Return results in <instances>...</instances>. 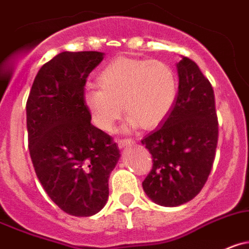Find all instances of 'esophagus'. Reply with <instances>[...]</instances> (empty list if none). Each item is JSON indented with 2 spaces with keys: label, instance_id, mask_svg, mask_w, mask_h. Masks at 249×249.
Here are the masks:
<instances>
[{
  "label": "esophagus",
  "instance_id": "34e87169",
  "mask_svg": "<svg viewBox=\"0 0 249 249\" xmlns=\"http://www.w3.org/2000/svg\"><path fill=\"white\" fill-rule=\"evenodd\" d=\"M116 142H117V144L120 148H124V146H127V145H129L131 143H133V141H132L131 138H118V139H116Z\"/></svg>",
  "mask_w": 249,
  "mask_h": 249
}]
</instances>
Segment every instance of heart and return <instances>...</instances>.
Here are the masks:
<instances>
[{"mask_svg": "<svg viewBox=\"0 0 249 249\" xmlns=\"http://www.w3.org/2000/svg\"><path fill=\"white\" fill-rule=\"evenodd\" d=\"M98 87L85 93L84 101L98 128L111 131L124 110L129 126L150 129L162 122L177 96L174 71L160 61L118 57L98 77Z\"/></svg>", "mask_w": 249, "mask_h": 249, "instance_id": "heart-1", "label": "heart"}]
</instances>
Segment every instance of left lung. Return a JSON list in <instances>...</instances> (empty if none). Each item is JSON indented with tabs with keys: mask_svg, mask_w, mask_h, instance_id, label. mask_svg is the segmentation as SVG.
<instances>
[{
	"mask_svg": "<svg viewBox=\"0 0 249 249\" xmlns=\"http://www.w3.org/2000/svg\"><path fill=\"white\" fill-rule=\"evenodd\" d=\"M178 94L161 126L143 138L153 167L143 189L154 203L178 207L204 187L219 138L215 95L194 61L181 56Z\"/></svg>",
	"mask_w": 249,
	"mask_h": 249,
	"instance_id": "obj_1",
	"label": "left lung"
}]
</instances>
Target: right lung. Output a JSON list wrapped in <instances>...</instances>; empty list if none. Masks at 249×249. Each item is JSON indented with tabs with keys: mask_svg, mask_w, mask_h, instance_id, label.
<instances>
[{
	"mask_svg": "<svg viewBox=\"0 0 249 249\" xmlns=\"http://www.w3.org/2000/svg\"><path fill=\"white\" fill-rule=\"evenodd\" d=\"M98 51H65L45 63L27 100L28 145L35 174L52 202L74 216H91L108 198L120 149L90 122L84 101Z\"/></svg>",
	"mask_w": 249,
	"mask_h": 249,
	"instance_id": "1",
	"label": "right lung"
}]
</instances>
